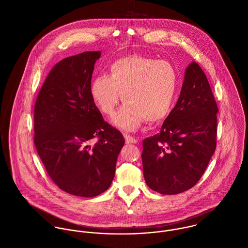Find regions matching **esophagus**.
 Instances as JSON below:
<instances>
[{"label":"esophagus","mask_w":248,"mask_h":248,"mask_svg":"<svg viewBox=\"0 0 248 248\" xmlns=\"http://www.w3.org/2000/svg\"><path fill=\"white\" fill-rule=\"evenodd\" d=\"M124 138H125V141L127 144H130V143H138V140L129 136V135H124Z\"/></svg>","instance_id":"34e87169"}]
</instances>
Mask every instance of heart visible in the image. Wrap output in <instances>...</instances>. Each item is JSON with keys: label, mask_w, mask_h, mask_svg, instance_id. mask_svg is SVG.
Here are the masks:
<instances>
[{"label": "heart", "mask_w": 248, "mask_h": 248, "mask_svg": "<svg viewBox=\"0 0 248 248\" xmlns=\"http://www.w3.org/2000/svg\"><path fill=\"white\" fill-rule=\"evenodd\" d=\"M177 86V71L171 63L133 54L112 62L108 76H96L91 83L90 94L107 116L113 115L121 95L125 104L113 117L112 124L133 132L144 120L158 123L169 115Z\"/></svg>", "instance_id": "1"}]
</instances>
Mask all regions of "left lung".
<instances>
[{
  "instance_id": "8db88e82",
  "label": "left lung",
  "mask_w": 248,
  "mask_h": 248,
  "mask_svg": "<svg viewBox=\"0 0 248 248\" xmlns=\"http://www.w3.org/2000/svg\"><path fill=\"white\" fill-rule=\"evenodd\" d=\"M217 112L205 73L192 62L160 132L143 140V175L152 190L177 195L196 185L216 150Z\"/></svg>"
}]
</instances>
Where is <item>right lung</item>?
<instances>
[{
	"label": "right lung",
	"mask_w": 248,
	"mask_h": 248,
	"mask_svg": "<svg viewBox=\"0 0 248 248\" xmlns=\"http://www.w3.org/2000/svg\"><path fill=\"white\" fill-rule=\"evenodd\" d=\"M101 51H85L57 63L34 107V144L53 182L63 191L93 198L110 186L122 134L104 121L90 86ZM97 136L93 147L89 143Z\"/></svg>",
	"instance_id": "1"
}]
</instances>
